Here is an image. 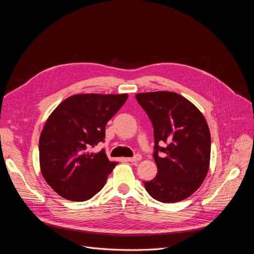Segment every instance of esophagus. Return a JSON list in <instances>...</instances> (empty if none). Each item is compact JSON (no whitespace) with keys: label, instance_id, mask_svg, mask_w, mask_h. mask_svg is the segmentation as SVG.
Instances as JSON below:
<instances>
[{"label":"esophagus","instance_id":"34e87169","mask_svg":"<svg viewBox=\"0 0 254 254\" xmlns=\"http://www.w3.org/2000/svg\"><path fill=\"white\" fill-rule=\"evenodd\" d=\"M141 159H142V156L139 155V153H136L135 156L131 158H127V161H129V162H137V161H140Z\"/></svg>","mask_w":254,"mask_h":254}]
</instances>
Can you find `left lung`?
<instances>
[{
    "instance_id": "obj_1",
    "label": "left lung",
    "mask_w": 254,
    "mask_h": 254,
    "mask_svg": "<svg viewBox=\"0 0 254 254\" xmlns=\"http://www.w3.org/2000/svg\"><path fill=\"white\" fill-rule=\"evenodd\" d=\"M135 98L150 119L155 136L158 174L153 180L144 181L145 189L158 201H181L199 189L209 171L207 123L197 107L175 92L137 93ZM162 142L167 144L164 148L158 145Z\"/></svg>"
}]
</instances>
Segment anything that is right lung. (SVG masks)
<instances>
[{
    "label": "right lung",
    "instance_id": "add662e5",
    "mask_svg": "<svg viewBox=\"0 0 254 254\" xmlns=\"http://www.w3.org/2000/svg\"><path fill=\"white\" fill-rule=\"evenodd\" d=\"M127 94H76L52 112L39 140L43 178L58 195L72 201H86L101 190L117 162L104 149L109 120L127 101Z\"/></svg>",
    "mask_w": 254,
    "mask_h": 254
}]
</instances>
